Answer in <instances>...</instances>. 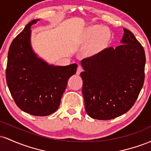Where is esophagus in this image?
Returning a JSON list of instances; mask_svg holds the SVG:
<instances>
[{
	"mask_svg": "<svg viewBox=\"0 0 151 151\" xmlns=\"http://www.w3.org/2000/svg\"><path fill=\"white\" fill-rule=\"evenodd\" d=\"M83 71V69L82 67H81V66H79V67H77V74H79L81 73V72Z\"/></svg>",
	"mask_w": 151,
	"mask_h": 151,
	"instance_id": "obj_1",
	"label": "esophagus"
}]
</instances>
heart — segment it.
Here are the masks:
<instances>
[{
	"mask_svg": "<svg viewBox=\"0 0 151 151\" xmlns=\"http://www.w3.org/2000/svg\"><path fill=\"white\" fill-rule=\"evenodd\" d=\"M84 40L89 42L92 40L90 50L92 52H98L103 49L110 38V32L106 27L99 25L90 26L84 34Z\"/></svg>",
	"mask_w": 151,
	"mask_h": 151,
	"instance_id": "obj_1",
	"label": "heart"
}]
</instances>
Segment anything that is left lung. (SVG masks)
Returning <instances> with one entry per match:
<instances>
[{"instance_id":"obj_1","label":"left lung","mask_w":151,"mask_h":151,"mask_svg":"<svg viewBox=\"0 0 151 151\" xmlns=\"http://www.w3.org/2000/svg\"><path fill=\"white\" fill-rule=\"evenodd\" d=\"M121 44L83 59L82 94L88 115L110 120L129 111L145 79V51L131 31L124 28Z\"/></svg>"}]
</instances>
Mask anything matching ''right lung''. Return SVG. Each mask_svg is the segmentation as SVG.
Segmentation results:
<instances>
[{
    "instance_id": "add662e5",
    "label": "right lung",
    "mask_w": 151,
    "mask_h": 151,
    "mask_svg": "<svg viewBox=\"0 0 151 151\" xmlns=\"http://www.w3.org/2000/svg\"><path fill=\"white\" fill-rule=\"evenodd\" d=\"M32 20L12 42L6 71L8 89L16 105L30 115L45 116L56 111L77 65H50L37 58L30 45Z\"/></svg>"
}]
</instances>
